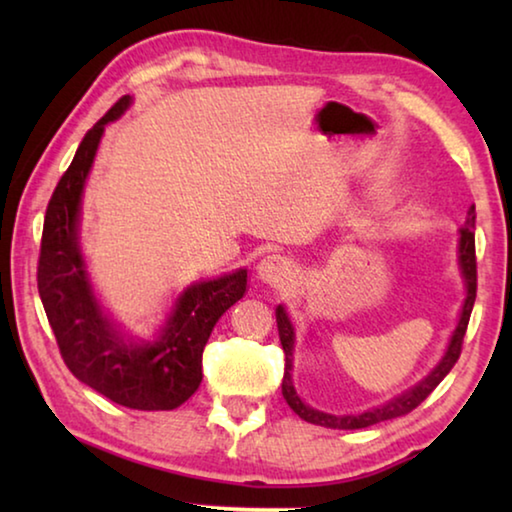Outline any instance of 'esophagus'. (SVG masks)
<instances>
[{
  "instance_id": "34e87169",
  "label": "esophagus",
  "mask_w": 512,
  "mask_h": 512,
  "mask_svg": "<svg viewBox=\"0 0 512 512\" xmlns=\"http://www.w3.org/2000/svg\"><path fill=\"white\" fill-rule=\"evenodd\" d=\"M257 275L259 280L271 284V287H282L287 284L293 275L291 262L282 255H266L262 262L257 264Z\"/></svg>"
}]
</instances>
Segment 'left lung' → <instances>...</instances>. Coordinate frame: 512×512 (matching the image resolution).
<instances>
[{"label":"left lung","instance_id":"obj_1","mask_svg":"<svg viewBox=\"0 0 512 512\" xmlns=\"http://www.w3.org/2000/svg\"><path fill=\"white\" fill-rule=\"evenodd\" d=\"M474 219H476V212H474V205L467 210V219L465 225L461 228V239H458V259H461V271L465 277V284H467V298H465V305L461 311V320H458V325L452 334V341H449V348L445 352L443 361L438 363L436 368H433L431 375L427 379H422L418 386L411 388V391L402 393L400 397H395L384 406H377V409H370L366 413H359V415H329L323 411H316L307 406L305 402L300 400L296 388H293V381H291V366H293V325H291V318L287 314V309L282 305L277 307L275 311V318H277V332H280V343H282V350H284V379H282V395L287 404L293 409V413H298L302 420H307L311 424H320V427H329V429H366L372 427V424H379L384 420H393V418H400V415L411 413L413 409H418V406L427 400V397L433 393V388H436L440 381L447 377V372L454 368V363L461 357V350H463V336L467 332V323H470V314H472V307H474V300H476V250H474Z\"/></svg>","mask_w":512,"mask_h":512}]
</instances>
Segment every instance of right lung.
<instances>
[{
  "label": "right lung",
  "instance_id": "add662e5",
  "mask_svg": "<svg viewBox=\"0 0 512 512\" xmlns=\"http://www.w3.org/2000/svg\"><path fill=\"white\" fill-rule=\"evenodd\" d=\"M121 97L76 149L49 198L38 257V293L54 329L60 357L76 379L128 409L171 411L203 381V350L225 311L244 298L248 271L198 282L178 298L155 343H126L103 318L79 253V207L85 178L108 121L126 110Z\"/></svg>",
  "mask_w": 512,
  "mask_h": 512
}]
</instances>
